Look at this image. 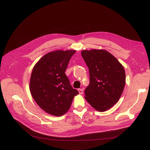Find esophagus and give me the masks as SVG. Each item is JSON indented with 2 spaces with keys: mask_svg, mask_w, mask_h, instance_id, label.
Instances as JSON below:
<instances>
[{
  "mask_svg": "<svg viewBox=\"0 0 150 150\" xmlns=\"http://www.w3.org/2000/svg\"><path fill=\"white\" fill-rule=\"evenodd\" d=\"M78 91L79 92V93L81 94H81L83 93V90L82 89H78Z\"/></svg>",
  "mask_w": 150,
  "mask_h": 150,
  "instance_id": "obj_1",
  "label": "esophagus"
}]
</instances>
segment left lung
I'll use <instances>...</instances> for the list:
<instances>
[{"label": "left lung", "instance_id": "obj_1", "mask_svg": "<svg viewBox=\"0 0 150 150\" xmlns=\"http://www.w3.org/2000/svg\"><path fill=\"white\" fill-rule=\"evenodd\" d=\"M81 55L90 76L84 98L97 111L105 112L117 103L123 93L126 81L124 67L103 49L83 50Z\"/></svg>", "mask_w": 150, "mask_h": 150}]
</instances>
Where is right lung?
<instances>
[{"instance_id":"add662e5","label":"right lung","mask_w":150,"mask_h":150,"mask_svg":"<svg viewBox=\"0 0 150 150\" xmlns=\"http://www.w3.org/2000/svg\"><path fill=\"white\" fill-rule=\"evenodd\" d=\"M75 50L50 52L35 65L30 80V91L37 105L47 113L59 117L70 109L78 91L71 86L65 74Z\"/></svg>"}]
</instances>
